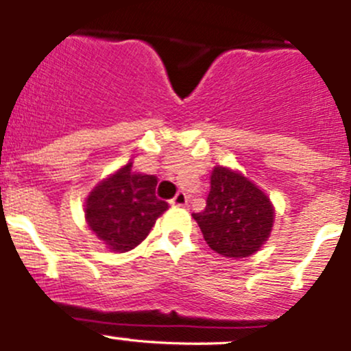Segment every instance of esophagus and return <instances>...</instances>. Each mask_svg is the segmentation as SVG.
<instances>
[{
	"label": "esophagus",
	"mask_w": 351,
	"mask_h": 351,
	"mask_svg": "<svg viewBox=\"0 0 351 351\" xmlns=\"http://www.w3.org/2000/svg\"><path fill=\"white\" fill-rule=\"evenodd\" d=\"M186 200H189L186 193L178 192L171 200H169V204H171V206H176V207H182V206H186Z\"/></svg>",
	"instance_id": "34e87169"
}]
</instances>
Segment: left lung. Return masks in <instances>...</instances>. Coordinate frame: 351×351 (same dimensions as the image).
I'll return each instance as SVG.
<instances>
[{
	"label": "left lung",
	"instance_id": "1",
	"mask_svg": "<svg viewBox=\"0 0 351 351\" xmlns=\"http://www.w3.org/2000/svg\"><path fill=\"white\" fill-rule=\"evenodd\" d=\"M204 240L224 257H248L262 247L273 228L267 195L240 173L214 168L206 209L192 214Z\"/></svg>",
	"mask_w": 351,
	"mask_h": 351
}]
</instances>
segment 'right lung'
Wrapping results in <instances>:
<instances>
[{
	"mask_svg": "<svg viewBox=\"0 0 351 351\" xmlns=\"http://www.w3.org/2000/svg\"><path fill=\"white\" fill-rule=\"evenodd\" d=\"M158 178L137 175L132 162L90 192L85 219L99 240L114 252H128L149 234L168 202L156 197Z\"/></svg>",
	"mask_w": 351,
	"mask_h": 351,
	"instance_id": "obj_1",
	"label": "right lung"
}]
</instances>
